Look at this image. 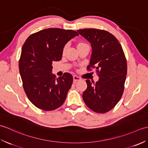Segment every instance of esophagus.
Returning a JSON list of instances; mask_svg holds the SVG:
<instances>
[{"label": "esophagus", "instance_id": "34e87169", "mask_svg": "<svg viewBox=\"0 0 148 148\" xmlns=\"http://www.w3.org/2000/svg\"><path fill=\"white\" fill-rule=\"evenodd\" d=\"M73 79H74V82L75 83V82H76V81H77L81 80V78L77 76H76V75H74V76H73Z\"/></svg>", "mask_w": 148, "mask_h": 148}]
</instances>
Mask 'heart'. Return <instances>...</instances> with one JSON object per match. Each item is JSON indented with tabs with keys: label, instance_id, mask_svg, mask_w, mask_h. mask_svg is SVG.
Listing matches in <instances>:
<instances>
[{
	"label": "heart",
	"instance_id": "b5f03b06",
	"mask_svg": "<svg viewBox=\"0 0 148 148\" xmlns=\"http://www.w3.org/2000/svg\"><path fill=\"white\" fill-rule=\"evenodd\" d=\"M79 44H81V43H79Z\"/></svg>",
	"mask_w": 148,
	"mask_h": 148
}]
</instances>
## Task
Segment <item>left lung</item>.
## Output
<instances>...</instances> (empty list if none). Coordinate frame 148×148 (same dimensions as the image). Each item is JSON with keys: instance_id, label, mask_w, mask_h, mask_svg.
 Instances as JSON below:
<instances>
[{"instance_id": "left-lung-1", "label": "left lung", "mask_w": 148, "mask_h": 148, "mask_svg": "<svg viewBox=\"0 0 148 148\" xmlns=\"http://www.w3.org/2000/svg\"><path fill=\"white\" fill-rule=\"evenodd\" d=\"M91 43L92 56L88 70L95 69L99 81L92 85L87 79L83 93L84 103L94 112L106 113L120 100L127 73L125 53L118 40L106 30L95 29L78 30Z\"/></svg>"}]
</instances>
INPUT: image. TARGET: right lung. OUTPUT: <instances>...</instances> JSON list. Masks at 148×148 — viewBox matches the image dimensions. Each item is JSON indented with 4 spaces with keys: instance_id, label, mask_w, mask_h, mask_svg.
<instances>
[{
    "instance_id": "add662e5",
    "label": "right lung",
    "mask_w": 148,
    "mask_h": 148,
    "mask_svg": "<svg viewBox=\"0 0 148 148\" xmlns=\"http://www.w3.org/2000/svg\"><path fill=\"white\" fill-rule=\"evenodd\" d=\"M78 35L72 30L50 28L32 34L25 42L19 70L25 92L37 108L53 111L65 102L73 77L65 72L56 78L52 63L60 60L65 44Z\"/></svg>"
}]
</instances>
